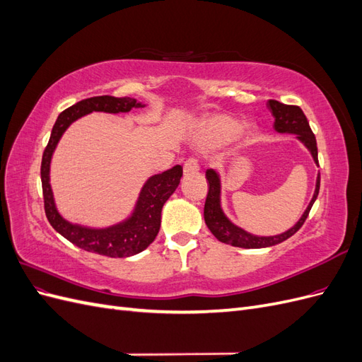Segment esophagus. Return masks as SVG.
<instances>
[{
    "instance_id": "34e87169",
    "label": "esophagus",
    "mask_w": 362,
    "mask_h": 362,
    "mask_svg": "<svg viewBox=\"0 0 362 362\" xmlns=\"http://www.w3.org/2000/svg\"><path fill=\"white\" fill-rule=\"evenodd\" d=\"M199 170V163L196 158H189L187 161L184 163V173L190 175V173H196Z\"/></svg>"
}]
</instances>
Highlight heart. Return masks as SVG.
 Instances as JSON below:
<instances>
[{
	"label": "heart",
	"instance_id": "1",
	"mask_svg": "<svg viewBox=\"0 0 362 362\" xmlns=\"http://www.w3.org/2000/svg\"><path fill=\"white\" fill-rule=\"evenodd\" d=\"M198 129L202 144L223 145L242 131V124L229 116H214L201 122Z\"/></svg>",
	"mask_w": 362,
	"mask_h": 362
}]
</instances>
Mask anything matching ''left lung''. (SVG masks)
Instances as JSON below:
<instances>
[{
    "mask_svg": "<svg viewBox=\"0 0 362 362\" xmlns=\"http://www.w3.org/2000/svg\"><path fill=\"white\" fill-rule=\"evenodd\" d=\"M267 107L270 108L273 117H275L273 128H275L276 133H288V134L298 136V139L311 152L315 164H319V158H317L315 136L310 128V124L308 120H306V116L303 115L302 108L298 105L282 104L275 100H269ZM205 177L208 180V194H206L205 206H204V218L208 229H210L218 242L231 245L235 247H245V249H259V247L275 246L278 243L286 242L287 238H290L293 234L298 233L300 226L305 223L306 217H308L311 206L315 202L317 194H319V189H320V175H319L315 181V190L313 194V199L308 204V206H306V210L298 221V223L282 234L262 237V235L250 234L229 221L221 206V177H218V173L214 169H208L205 172Z\"/></svg>",
    "mask_w": 362,
    "mask_h": 362,
    "instance_id": "1",
    "label": "left lung"
}]
</instances>
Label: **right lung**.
Wrapping results in <instances>:
<instances>
[{
	"label": "right lung",
	"instance_id": "add662e5",
	"mask_svg": "<svg viewBox=\"0 0 362 362\" xmlns=\"http://www.w3.org/2000/svg\"><path fill=\"white\" fill-rule=\"evenodd\" d=\"M145 107V104L137 103L134 98H115L110 95L87 98L80 103L62 112L52 127L48 145L43 151L40 178L43 190V202H45V214L48 222L59 234L80 249L93 252L98 255H105L112 258H125L136 255L145 250L154 242L161 223L163 205L177 190L180 180L182 177V166L177 164L172 169L151 177L139 194L134 211L124 222L107 226V228H87L75 225L63 218L56 208L54 194L49 184V166L51 158L59 140L62 139L68 127L92 112L104 113H128L131 108Z\"/></svg>",
	"mask_w": 362,
	"mask_h": 362
}]
</instances>
